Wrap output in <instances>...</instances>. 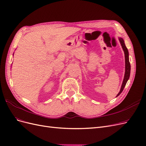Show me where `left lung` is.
I'll return each instance as SVG.
<instances>
[{
    "mask_svg": "<svg viewBox=\"0 0 146 146\" xmlns=\"http://www.w3.org/2000/svg\"><path fill=\"white\" fill-rule=\"evenodd\" d=\"M119 41L120 42V44H121L122 47L123 48V50L125 53V76H124V79L123 80V83L121 86V89H120V92L118 93V94L117 95V96H119V95L121 94V92L123 91V89L126 84V82L128 80L129 76H130V72H131V65H130V62L129 61V53H128V50L127 48L126 47L125 44L124 42L123 39L122 38L120 37L119 38Z\"/></svg>",
    "mask_w": 146,
    "mask_h": 146,
    "instance_id": "obj_1",
    "label": "left lung"
}]
</instances>
